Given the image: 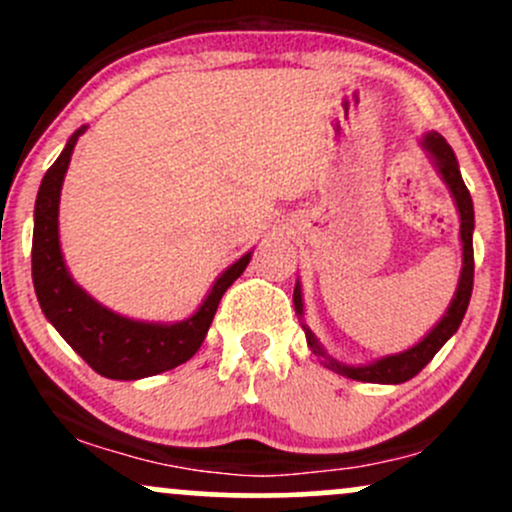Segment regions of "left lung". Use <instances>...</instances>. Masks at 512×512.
Wrapping results in <instances>:
<instances>
[{"label":"left lung","mask_w":512,"mask_h":512,"mask_svg":"<svg viewBox=\"0 0 512 512\" xmlns=\"http://www.w3.org/2000/svg\"><path fill=\"white\" fill-rule=\"evenodd\" d=\"M422 147L427 149V154L432 157L434 166H437L439 176L444 179V184L449 186L451 196L456 201V211H459L461 218V250H464V265H461V277H459V287H456L454 299H451L449 309L446 314L441 316V321L417 346L407 348V351L395 353V355H385V358L373 360L368 365H346L341 360L331 358L321 343L316 341V336L311 333V328L306 324H301L306 333V343L319 358H324V365L333 373L343 375V378L351 380H360V383H383V385H400L407 383V380L414 378L434 355L439 353V348L459 331L461 321H464L466 309H469L471 301V289H473V201L471 193L466 188L464 179H461L459 171V161H456L454 149L446 144V139L441 137L439 132H427L422 137ZM294 309H297L299 316H304V299H301V287L297 282L294 287Z\"/></svg>","instance_id":"1"}]
</instances>
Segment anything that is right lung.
<instances>
[{"instance_id": "1", "label": "right lung", "mask_w": 512, "mask_h": 512, "mask_svg": "<svg viewBox=\"0 0 512 512\" xmlns=\"http://www.w3.org/2000/svg\"><path fill=\"white\" fill-rule=\"evenodd\" d=\"M85 127L73 132L61 157L43 176L34 208L31 277L41 311L95 373L110 380H139L186 363L201 348L225 289L245 272L252 252L228 267L198 311L176 324H147L115 314L73 282L58 240V203L75 142Z\"/></svg>"}]
</instances>
